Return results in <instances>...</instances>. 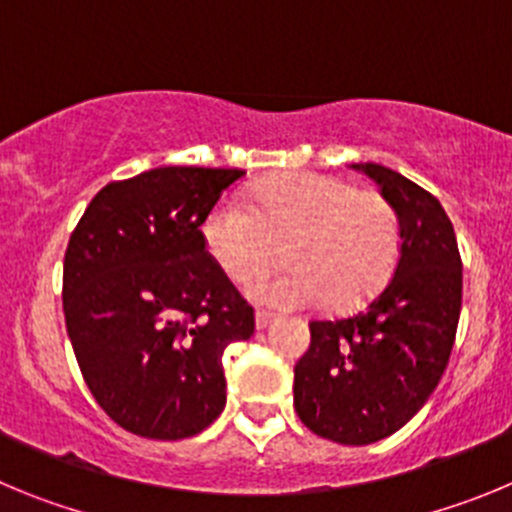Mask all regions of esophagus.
<instances>
[{"mask_svg":"<svg viewBox=\"0 0 512 512\" xmlns=\"http://www.w3.org/2000/svg\"><path fill=\"white\" fill-rule=\"evenodd\" d=\"M273 321H275L273 313H267V311H257L255 313V326H257V329H267V326L273 324Z\"/></svg>","mask_w":512,"mask_h":512,"instance_id":"esophagus-1","label":"esophagus"}]
</instances>
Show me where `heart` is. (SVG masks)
I'll use <instances>...</instances> for the list:
<instances>
[{
    "label": "heart",
    "instance_id": "obj_1",
    "mask_svg": "<svg viewBox=\"0 0 512 512\" xmlns=\"http://www.w3.org/2000/svg\"><path fill=\"white\" fill-rule=\"evenodd\" d=\"M211 260L237 283L255 278L285 245V270L247 285L260 306L331 308L362 303L393 275L400 252L395 209L380 193L329 173H285L252 188L245 204L219 201L201 224Z\"/></svg>",
    "mask_w": 512,
    "mask_h": 512
}]
</instances>
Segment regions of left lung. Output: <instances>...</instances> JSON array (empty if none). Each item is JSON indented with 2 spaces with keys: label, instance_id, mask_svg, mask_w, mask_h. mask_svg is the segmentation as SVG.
<instances>
[{
  "label": "left lung",
  "instance_id": "obj_1",
  "mask_svg": "<svg viewBox=\"0 0 512 512\" xmlns=\"http://www.w3.org/2000/svg\"><path fill=\"white\" fill-rule=\"evenodd\" d=\"M400 224L390 283L354 316L311 321L293 380L296 413L316 436L365 446L423 408L449 362L462 311V257L439 199L377 163H354Z\"/></svg>",
  "mask_w": 512,
  "mask_h": 512
}]
</instances>
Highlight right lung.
Returning a JSON list of instances; mask_svg holds the SVG:
<instances>
[{"label":"right lung","mask_w":512,"mask_h":512,"mask_svg":"<svg viewBox=\"0 0 512 512\" xmlns=\"http://www.w3.org/2000/svg\"><path fill=\"white\" fill-rule=\"evenodd\" d=\"M245 170H145L101 188L68 239L63 313L96 403L145 439L201 434L227 405L222 354L255 316L201 224Z\"/></svg>","instance_id":"1"}]
</instances>
